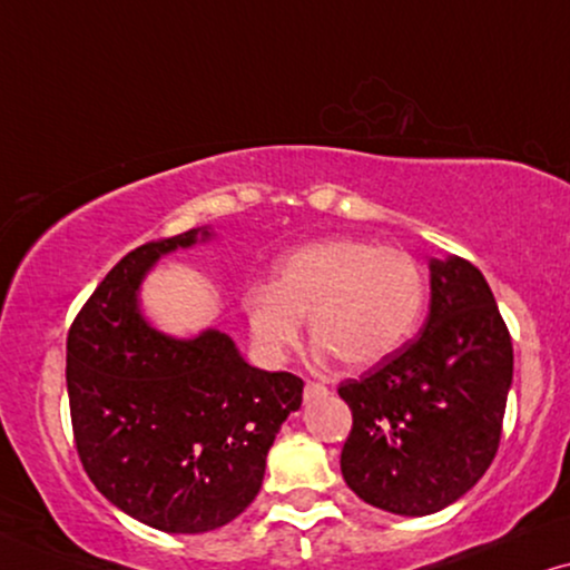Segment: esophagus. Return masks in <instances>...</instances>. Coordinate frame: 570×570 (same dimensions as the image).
<instances>
[{"label":"esophagus","instance_id":"obj_1","mask_svg":"<svg viewBox=\"0 0 570 570\" xmlns=\"http://www.w3.org/2000/svg\"><path fill=\"white\" fill-rule=\"evenodd\" d=\"M323 393H325V385L323 383H307L305 385V399L309 401V399H315V396H323Z\"/></svg>","mask_w":570,"mask_h":570}]
</instances>
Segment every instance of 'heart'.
Instances as JSON below:
<instances>
[{
	"label": "heart",
	"mask_w": 570,
	"mask_h": 570,
	"mask_svg": "<svg viewBox=\"0 0 570 570\" xmlns=\"http://www.w3.org/2000/svg\"><path fill=\"white\" fill-rule=\"evenodd\" d=\"M424 294V271L406 249L354 237L317 242L278 265L271 289L247 294L249 333L265 360L281 362L307 317L323 352L364 367L412 336Z\"/></svg>",
	"instance_id": "heart-1"
}]
</instances>
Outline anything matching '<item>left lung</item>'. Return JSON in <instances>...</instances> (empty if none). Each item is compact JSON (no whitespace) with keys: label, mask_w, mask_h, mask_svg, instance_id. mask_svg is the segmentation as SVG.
Listing matches in <instances>:
<instances>
[{"label":"left lung","mask_w":570,"mask_h":570,"mask_svg":"<svg viewBox=\"0 0 570 570\" xmlns=\"http://www.w3.org/2000/svg\"><path fill=\"white\" fill-rule=\"evenodd\" d=\"M511 381V333L480 268L456 255L430 261L420 336L338 385L352 409L346 484L399 515L456 503L495 459Z\"/></svg>","instance_id":"1"}]
</instances>
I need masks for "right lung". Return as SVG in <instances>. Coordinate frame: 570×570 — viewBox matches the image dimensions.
<instances>
[{"label": "right lung", "instance_id": "obj_1", "mask_svg": "<svg viewBox=\"0 0 570 570\" xmlns=\"http://www.w3.org/2000/svg\"><path fill=\"white\" fill-rule=\"evenodd\" d=\"M189 229L127 253L72 321L67 396L75 449L106 500L169 534L224 527L253 503L265 456L302 404V377L242 360L222 331L150 328L138 289L156 261L208 239Z\"/></svg>", "mask_w": 570, "mask_h": 570}]
</instances>
